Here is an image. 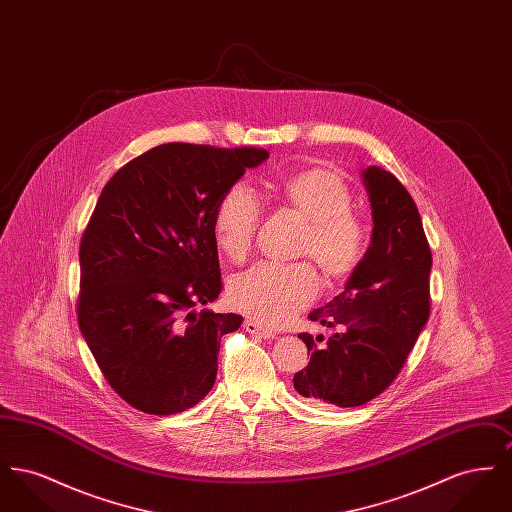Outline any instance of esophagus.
<instances>
[{
    "label": "esophagus",
    "mask_w": 512,
    "mask_h": 512,
    "mask_svg": "<svg viewBox=\"0 0 512 512\" xmlns=\"http://www.w3.org/2000/svg\"><path fill=\"white\" fill-rule=\"evenodd\" d=\"M244 328L249 332V334H251V336H255V338L270 340V338H274V336H276V332H274V330H270L267 326L259 324L257 320H245Z\"/></svg>",
    "instance_id": "1"
}]
</instances>
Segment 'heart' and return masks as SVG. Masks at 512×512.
Listing matches in <instances>:
<instances>
[{"label":"heart","mask_w":512,"mask_h":512,"mask_svg":"<svg viewBox=\"0 0 512 512\" xmlns=\"http://www.w3.org/2000/svg\"><path fill=\"white\" fill-rule=\"evenodd\" d=\"M278 194L311 220L301 253L315 257L332 280L353 276L365 263L370 234L363 217L351 211V190L340 174L328 169L297 172L278 184ZM261 215L259 197L245 184L230 186L220 197L213 236L228 259L244 261L251 253ZM320 292L322 282L311 263H261L232 278L228 299L247 317L282 326L307 309Z\"/></svg>","instance_id":"1"}]
</instances>
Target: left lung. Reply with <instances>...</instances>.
Segmentation results:
<instances>
[{
  "mask_svg": "<svg viewBox=\"0 0 512 512\" xmlns=\"http://www.w3.org/2000/svg\"><path fill=\"white\" fill-rule=\"evenodd\" d=\"M363 178L374 220L365 263L309 315L341 332L320 347L299 334L311 361L293 388L315 405L359 407L388 390L430 317L432 251L416 203L391 172L368 167Z\"/></svg>",
  "mask_w": 512,
  "mask_h": 512,
  "instance_id": "obj_1",
  "label": "left lung"
}]
</instances>
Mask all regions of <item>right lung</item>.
Masks as SVG:
<instances>
[{"instance_id":"obj_1","label":"right lung","mask_w":512,"mask_h":512,"mask_svg":"<svg viewBox=\"0 0 512 512\" xmlns=\"http://www.w3.org/2000/svg\"><path fill=\"white\" fill-rule=\"evenodd\" d=\"M259 147L163 144L105 184L80 242L78 326L109 386L147 414L192 409L215 384L220 338L244 318L222 290L213 219Z\"/></svg>"}]
</instances>
